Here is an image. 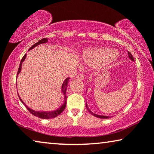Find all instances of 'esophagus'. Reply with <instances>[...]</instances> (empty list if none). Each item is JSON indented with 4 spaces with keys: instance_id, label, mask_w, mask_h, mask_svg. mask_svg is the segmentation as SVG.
I'll return each instance as SVG.
<instances>
[{
    "instance_id": "34e87169",
    "label": "esophagus",
    "mask_w": 154,
    "mask_h": 154,
    "mask_svg": "<svg viewBox=\"0 0 154 154\" xmlns=\"http://www.w3.org/2000/svg\"><path fill=\"white\" fill-rule=\"evenodd\" d=\"M76 79H79V80H84V75L83 74H79L76 76Z\"/></svg>"
}]
</instances>
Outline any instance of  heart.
I'll use <instances>...</instances> for the list:
<instances>
[{"mask_svg":"<svg viewBox=\"0 0 154 154\" xmlns=\"http://www.w3.org/2000/svg\"><path fill=\"white\" fill-rule=\"evenodd\" d=\"M119 52L111 50L107 47H94L84 49L81 54V60L88 65L98 64L100 66H109L116 62L119 58Z\"/></svg>","mask_w":154,"mask_h":154,"instance_id":"b5f03b06","label":"heart"}]
</instances>
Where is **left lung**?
<instances>
[{"label": "left lung", "instance_id": "left-lung-1", "mask_svg": "<svg viewBox=\"0 0 154 154\" xmlns=\"http://www.w3.org/2000/svg\"><path fill=\"white\" fill-rule=\"evenodd\" d=\"M128 57H129L130 60H131L132 62H134V58H133V57H132V55L131 54V53H130V52H128ZM86 107H87V109H88V111H89V112L91 113L92 115H93L94 116H95V117H97V118H100V119H108V118H109V116H102V115H98V114H96V113H94L93 112H92L91 111H90V109L88 108V104H87V103H86Z\"/></svg>", "mask_w": 154, "mask_h": 154}]
</instances>
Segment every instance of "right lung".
<instances>
[{"label": "right lung", "instance_id": "1", "mask_svg": "<svg viewBox=\"0 0 154 154\" xmlns=\"http://www.w3.org/2000/svg\"><path fill=\"white\" fill-rule=\"evenodd\" d=\"M48 42V38H42L41 40H40L38 42H37L36 43H35L34 45L31 46V47L29 48V50H31L34 48L35 47H36L40 44H43V43H46ZM26 54H24V57H23L22 60H21L20 62V67H19V69H18V71H17V75H19V73L21 72V70H22V62H24L25 60V59H26ZM69 79H70V78H67L64 80V81L62 83V92L63 94V95H64V103H63V104H62V106H61L60 108L55 109V110L54 111H34L33 110V109H31L29 108L28 106H26V104H25V103L23 102L22 99L20 96H19V98H20V100L22 103H23L26 107L28 109V111L30 112L31 113H32L33 116H37L40 118V119H53V118H55L57 116L60 114L64 110L65 107H66V87H67V85H68L69 83ZM18 94V93H17Z\"/></svg>", "mask_w": 154, "mask_h": 154}]
</instances>
